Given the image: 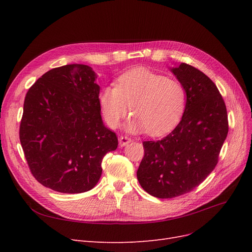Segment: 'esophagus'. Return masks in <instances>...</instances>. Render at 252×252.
Listing matches in <instances>:
<instances>
[{"label":"esophagus","mask_w":252,"mask_h":252,"mask_svg":"<svg viewBox=\"0 0 252 252\" xmlns=\"http://www.w3.org/2000/svg\"><path fill=\"white\" fill-rule=\"evenodd\" d=\"M131 142V139L129 138V136H126V135H121L119 138V144L120 146H126V145H128L129 143Z\"/></svg>","instance_id":"34e87169"}]
</instances>
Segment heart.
I'll list each match as a JSON object with an SVG mask.
<instances>
[{
  "label": "heart",
  "instance_id": "1",
  "mask_svg": "<svg viewBox=\"0 0 252 252\" xmlns=\"http://www.w3.org/2000/svg\"><path fill=\"white\" fill-rule=\"evenodd\" d=\"M102 116L117 128L130 110L134 114L126 128L161 135L178 125L186 109L187 93L183 84L146 68L121 74L116 86H105L98 94Z\"/></svg>",
  "mask_w": 252,
  "mask_h": 252
}]
</instances>
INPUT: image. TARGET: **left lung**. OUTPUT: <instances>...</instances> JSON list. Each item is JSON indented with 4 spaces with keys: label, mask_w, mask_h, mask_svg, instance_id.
<instances>
[{
    "label": "left lung",
    "mask_w": 252,
    "mask_h": 252,
    "mask_svg": "<svg viewBox=\"0 0 252 252\" xmlns=\"http://www.w3.org/2000/svg\"><path fill=\"white\" fill-rule=\"evenodd\" d=\"M171 71L186 89V109L168 135L143 142L145 155L136 171L142 188L158 199L199 186L216 168L228 133L226 105L216 84L185 63Z\"/></svg>",
    "instance_id": "obj_1"
}]
</instances>
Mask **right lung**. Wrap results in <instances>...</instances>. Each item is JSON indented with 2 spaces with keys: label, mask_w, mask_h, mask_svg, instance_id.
Masks as SVG:
<instances>
[{
  "label": "right lung",
  "mask_w": 252,
  "mask_h": 252,
  "mask_svg": "<svg viewBox=\"0 0 252 252\" xmlns=\"http://www.w3.org/2000/svg\"><path fill=\"white\" fill-rule=\"evenodd\" d=\"M95 79L87 65H65L44 73L26 94L22 148L34 179L55 191L93 189L103 158L118 147L117 134L103 124Z\"/></svg>",
  "instance_id": "obj_1"
}]
</instances>
